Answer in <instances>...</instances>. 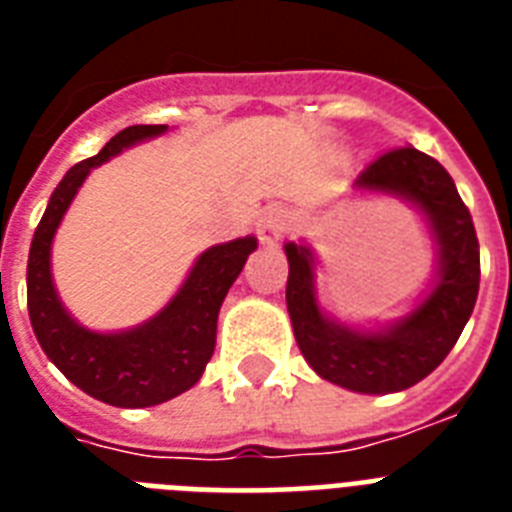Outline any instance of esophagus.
<instances>
[{"instance_id": "obj_1", "label": "esophagus", "mask_w": 512, "mask_h": 512, "mask_svg": "<svg viewBox=\"0 0 512 512\" xmlns=\"http://www.w3.org/2000/svg\"><path fill=\"white\" fill-rule=\"evenodd\" d=\"M289 228V212L284 207H279V204H273V207H268L260 215V220H257V236H260V241H263L265 247H273V244H279V239L287 233Z\"/></svg>"}]
</instances>
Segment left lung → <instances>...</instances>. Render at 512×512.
Returning a JSON list of instances; mask_svg holds the SVG:
<instances>
[{
	"mask_svg": "<svg viewBox=\"0 0 512 512\" xmlns=\"http://www.w3.org/2000/svg\"><path fill=\"white\" fill-rule=\"evenodd\" d=\"M353 191L393 196L420 212L436 252L430 287L401 319L345 324L321 305L313 249L287 241V311L297 348L321 380L369 396L398 393L425 380L468 324L481 281L476 228L449 172L412 146L382 154L353 180Z\"/></svg>",
	"mask_w": 512,
	"mask_h": 512,
	"instance_id": "8db88e82",
	"label": "left lung"
}]
</instances>
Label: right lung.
I'll return each mask as SVG.
<instances>
[{"instance_id":"add662e5","label":"right lung","mask_w":512,"mask_h":512,"mask_svg":"<svg viewBox=\"0 0 512 512\" xmlns=\"http://www.w3.org/2000/svg\"><path fill=\"white\" fill-rule=\"evenodd\" d=\"M167 130V124H132L100 154L74 164L52 191L28 252V319L36 340L76 388L122 409L164 404L199 382L215 353L220 305L257 249L255 236L204 249L170 303L138 327L95 332L68 313L52 281V239L60 220L95 167Z\"/></svg>"}]
</instances>
